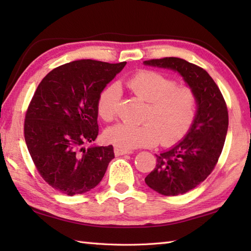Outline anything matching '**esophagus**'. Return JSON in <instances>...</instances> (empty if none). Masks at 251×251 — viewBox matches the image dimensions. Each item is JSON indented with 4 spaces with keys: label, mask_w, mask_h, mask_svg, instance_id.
Here are the masks:
<instances>
[{
    "label": "esophagus",
    "mask_w": 251,
    "mask_h": 251,
    "mask_svg": "<svg viewBox=\"0 0 251 251\" xmlns=\"http://www.w3.org/2000/svg\"><path fill=\"white\" fill-rule=\"evenodd\" d=\"M131 153L130 151L124 150V149H120V148H114V154L116 156H121V155H125V154H129Z\"/></svg>",
    "instance_id": "obj_1"
}]
</instances>
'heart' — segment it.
I'll list each match as a JSON object with an SVG mask.
<instances>
[{"mask_svg": "<svg viewBox=\"0 0 251 251\" xmlns=\"http://www.w3.org/2000/svg\"><path fill=\"white\" fill-rule=\"evenodd\" d=\"M127 86L137 99L147 103L143 124L111 127L104 132L109 143L124 150L152 147L159 140L163 146H172L189 134L197 114V96L191 87L178 85L172 76L152 70L136 73L127 81ZM120 100L121 92L115 84L100 93L97 111L104 122L116 119Z\"/></svg>", "mask_w": 251, "mask_h": 251, "instance_id": "b5f03b06", "label": "heart"}]
</instances>
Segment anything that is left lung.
<instances>
[{"label":"left lung","instance_id":"1","mask_svg":"<svg viewBox=\"0 0 251 251\" xmlns=\"http://www.w3.org/2000/svg\"><path fill=\"white\" fill-rule=\"evenodd\" d=\"M145 65L178 71L197 96L196 120L189 134L170 150L156 155L145 181L165 196L184 194L215 169L225 146L228 113L218 85L204 69L177 57L146 60Z\"/></svg>","mask_w":251,"mask_h":251}]
</instances>
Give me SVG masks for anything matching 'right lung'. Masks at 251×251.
<instances>
[{
	"label": "right lung",
	"mask_w": 251,
	"mask_h": 251,
	"mask_svg": "<svg viewBox=\"0 0 251 251\" xmlns=\"http://www.w3.org/2000/svg\"><path fill=\"white\" fill-rule=\"evenodd\" d=\"M126 61L83 59L55 68L42 79L25 112V140L36 170L67 195L94 189L114 158L113 147L84 145L98 136L97 101Z\"/></svg>",
	"instance_id": "right-lung-1"
}]
</instances>
